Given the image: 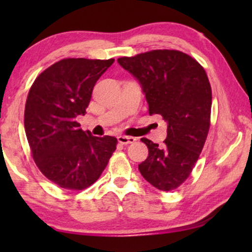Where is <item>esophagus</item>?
<instances>
[{
    "label": "esophagus",
    "instance_id": "obj_1",
    "mask_svg": "<svg viewBox=\"0 0 252 252\" xmlns=\"http://www.w3.org/2000/svg\"><path fill=\"white\" fill-rule=\"evenodd\" d=\"M136 141L135 137L133 136H126V135H119L118 136V142L122 144H130L134 143Z\"/></svg>",
    "mask_w": 252,
    "mask_h": 252
}]
</instances>
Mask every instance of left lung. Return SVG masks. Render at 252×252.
<instances>
[{
	"mask_svg": "<svg viewBox=\"0 0 252 252\" xmlns=\"http://www.w3.org/2000/svg\"><path fill=\"white\" fill-rule=\"evenodd\" d=\"M118 63L139 81L150 115L167 123L163 146L142 137L149 155L139 165L142 177L159 190L184 184L204 146L210 128L212 92L201 64L178 50H153Z\"/></svg>",
	"mask_w": 252,
	"mask_h": 252,
	"instance_id": "obj_1",
	"label": "left lung"
}]
</instances>
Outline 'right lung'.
Here are the masks:
<instances>
[{
    "instance_id": "1",
    "label": "right lung",
    "mask_w": 252,
    "mask_h": 252,
    "mask_svg": "<svg viewBox=\"0 0 252 252\" xmlns=\"http://www.w3.org/2000/svg\"><path fill=\"white\" fill-rule=\"evenodd\" d=\"M113 62L65 58L44 70L30 89L24 116L27 141L36 166L61 188L89 187L116 150V137L93 136L75 122Z\"/></svg>"
}]
</instances>
